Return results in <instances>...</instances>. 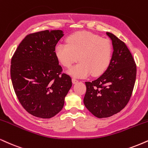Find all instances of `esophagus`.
Instances as JSON below:
<instances>
[{"mask_svg":"<svg viewBox=\"0 0 148 148\" xmlns=\"http://www.w3.org/2000/svg\"><path fill=\"white\" fill-rule=\"evenodd\" d=\"M78 82H79V81H78L77 79H74V78H73V79H72V83H74V84H75V83H77Z\"/></svg>","mask_w":148,"mask_h":148,"instance_id":"34e87169","label":"esophagus"}]
</instances>
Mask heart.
Instances as JSON below:
<instances>
[{"label":"heart","instance_id":"b5f03b06","mask_svg":"<svg viewBox=\"0 0 148 148\" xmlns=\"http://www.w3.org/2000/svg\"><path fill=\"white\" fill-rule=\"evenodd\" d=\"M67 44L59 43L55 48V54L60 63L70 67L78 60L79 63L68 71L70 75L85 78L102 74L109 67L112 57V45L108 39L88 32H80L70 35Z\"/></svg>","mask_w":148,"mask_h":148}]
</instances>
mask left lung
Returning a JSON list of instances; mask_svg holds the SVG:
<instances>
[{
    "instance_id": "1",
    "label": "left lung",
    "mask_w": 148,
    "mask_h": 148,
    "mask_svg": "<svg viewBox=\"0 0 148 148\" xmlns=\"http://www.w3.org/2000/svg\"><path fill=\"white\" fill-rule=\"evenodd\" d=\"M106 34L112 40L111 62L100 77L85 82L86 93L83 102L97 118H107L119 112L129 102L134 89L136 66L125 42L113 34Z\"/></svg>"
}]
</instances>
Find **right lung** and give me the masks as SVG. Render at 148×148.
<instances>
[{"instance_id":"right-lung-1","label":"right lung","mask_w":148,"mask_h":148,"mask_svg":"<svg viewBox=\"0 0 148 148\" xmlns=\"http://www.w3.org/2000/svg\"><path fill=\"white\" fill-rule=\"evenodd\" d=\"M62 30L30 34L19 44L11 60L10 74L19 102L30 114L50 119L63 109L72 79L62 74L55 54Z\"/></svg>"}]
</instances>
